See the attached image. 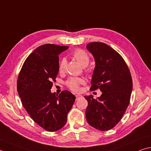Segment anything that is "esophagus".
Here are the masks:
<instances>
[{"label": "esophagus", "mask_w": 151, "mask_h": 151, "mask_svg": "<svg viewBox=\"0 0 151 151\" xmlns=\"http://www.w3.org/2000/svg\"><path fill=\"white\" fill-rule=\"evenodd\" d=\"M81 97H82V95H81V94H77V95H76V100H78V98H81Z\"/></svg>", "instance_id": "obj_1"}]
</instances>
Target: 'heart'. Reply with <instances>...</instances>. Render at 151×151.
<instances>
[{"label": "heart", "mask_w": 151, "mask_h": 151, "mask_svg": "<svg viewBox=\"0 0 151 151\" xmlns=\"http://www.w3.org/2000/svg\"><path fill=\"white\" fill-rule=\"evenodd\" d=\"M73 57L76 59L83 67H86L89 64L90 57L88 54L83 49H76L73 53ZM67 60L65 58L62 59L59 64V70H63L66 66ZM83 79L79 78H70L67 81V86L73 91H78L80 90V84H83Z\"/></svg>", "instance_id": "b5f03b06"}]
</instances>
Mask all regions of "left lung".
Wrapping results in <instances>:
<instances>
[{"mask_svg":"<svg viewBox=\"0 0 151 151\" xmlns=\"http://www.w3.org/2000/svg\"><path fill=\"white\" fill-rule=\"evenodd\" d=\"M86 48L95 61L90 90L102 92L88 101L86 114L88 124L100 131H108L122 119L129 104L133 83L130 71L122 57L106 43L91 42Z\"/></svg>","mask_w":151,"mask_h":151,"instance_id":"left-lung-1","label":"left lung"}]
</instances>
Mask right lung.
<instances>
[{
  "mask_svg": "<svg viewBox=\"0 0 151 151\" xmlns=\"http://www.w3.org/2000/svg\"><path fill=\"white\" fill-rule=\"evenodd\" d=\"M67 46L44 44L26 59L19 74L17 90L24 108L34 121L50 132L63 127L75 101V95L64 90L52 93L59 69V55Z\"/></svg>",
  "mask_w": 151,
  "mask_h": 151,
  "instance_id": "obj_1",
  "label": "right lung"
}]
</instances>
